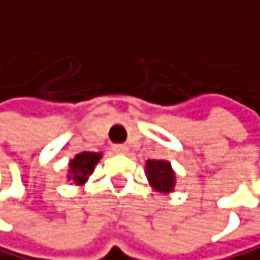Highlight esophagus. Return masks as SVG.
<instances>
[{
    "instance_id": "esophagus-1",
    "label": "esophagus",
    "mask_w": 260,
    "mask_h": 260,
    "mask_svg": "<svg viewBox=\"0 0 260 260\" xmlns=\"http://www.w3.org/2000/svg\"><path fill=\"white\" fill-rule=\"evenodd\" d=\"M127 150H129V147L126 144H116V145H113V152L115 153H119V155L127 153Z\"/></svg>"
}]
</instances>
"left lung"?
I'll return each mask as SVG.
<instances>
[{
	"instance_id": "obj_1",
	"label": "left lung",
	"mask_w": 260,
	"mask_h": 260,
	"mask_svg": "<svg viewBox=\"0 0 260 260\" xmlns=\"http://www.w3.org/2000/svg\"><path fill=\"white\" fill-rule=\"evenodd\" d=\"M150 184L158 191H171L174 187V174L171 165L163 159H148L145 163Z\"/></svg>"
}]
</instances>
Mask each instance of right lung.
Wrapping results in <instances>:
<instances>
[{"instance_id":"1","label":"right lung","mask_w":260,"mask_h":260,"mask_svg":"<svg viewBox=\"0 0 260 260\" xmlns=\"http://www.w3.org/2000/svg\"><path fill=\"white\" fill-rule=\"evenodd\" d=\"M101 159V153H91V152H83L76 155L75 159L70 161V173L75 184H83L86 182L87 176L92 173L95 163Z\"/></svg>"}]
</instances>
